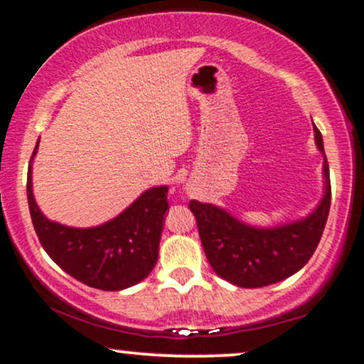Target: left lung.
I'll use <instances>...</instances> for the list:
<instances>
[{
	"label": "left lung",
	"instance_id": "obj_1",
	"mask_svg": "<svg viewBox=\"0 0 364 364\" xmlns=\"http://www.w3.org/2000/svg\"><path fill=\"white\" fill-rule=\"evenodd\" d=\"M315 140L323 152L318 128ZM325 195L315 212L304 220L274 229L246 225L210 203L191 200L198 235L207 260L214 272L237 287H263L298 272L306 265L320 243L330 210V174L327 157L323 161Z\"/></svg>",
	"mask_w": 364,
	"mask_h": 364
}]
</instances>
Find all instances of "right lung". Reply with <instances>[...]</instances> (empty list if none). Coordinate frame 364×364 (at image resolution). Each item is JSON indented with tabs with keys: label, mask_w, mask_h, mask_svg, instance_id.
I'll use <instances>...</instances> for the list:
<instances>
[{
	"label": "right lung",
	"mask_w": 364,
	"mask_h": 364,
	"mask_svg": "<svg viewBox=\"0 0 364 364\" xmlns=\"http://www.w3.org/2000/svg\"><path fill=\"white\" fill-rule=\"evenodd\" d=\"M36 152L37 145L32 157ZM31 168L32 159L27 174L32 224L46 253L66 274L95 289L119 291L135 286L152 272L164 214L169 208L168 188L147 190L109 223L90 229H73L51 223L41 214L32 193Z\"/></svg>",
	"instance_id": "add662e5"
}]
</instances>
